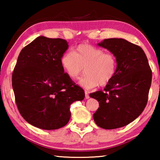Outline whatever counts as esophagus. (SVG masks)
Masks as SVG:
<instances>
[{
  "mask_svg": "<svg viewBox=\"0 0 160 160\" xmlns=\"http://www.w3.org/2000/svg\"><path fill=\"white\" fill-rule=\"evenodd\" d=\"M85 99H89V98H90V95H89V94H88V92L85 91Z\"/></svg>",
  "mask_w": 160,
  "mask_h": 160,
  "instance_id": "esophagus-1",
  "label": "esophagus"
}]
</instances>
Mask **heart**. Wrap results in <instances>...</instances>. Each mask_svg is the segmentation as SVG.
<instances>
[{"label":"heart","instance_id":"b5f03b06","mask_svg":"<svg viewBox=\"0 0 160 160\" xmlns=\"http://www.w3.org/2000/svg\"><path fill=\"white\" fill-rule=\"evenodd\" d=\"M61 65L70 79L75 80L85 72L80 84L85 89L105 86L116 72L117 60L114 54L88 44H80L73 52L66 51L61 58Z\"/></svg>","mask_w":160,"mask_h":160}]
</instances>
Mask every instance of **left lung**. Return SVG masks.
I'll return each mask as SVG.
<instances>
[{
    "mask_svg": "<svg viewBox=\"0 0 160 160\" xmlns=\"http://www.w3.org/2000/svg\"><path fill=\"white\" fill-rule=\"evenodd\" d=\"M98 45L114 54L117 68L104 90L90 94L99 104L93 118L102 128H121L138 117L147 105L152 70L139 46L116 38L106 39Z\"/></svg>",
    "mask_w": 160,
    "mask_h": 160,
    "instance_id": "1",
    "label": "left lung"
}]
</instances>
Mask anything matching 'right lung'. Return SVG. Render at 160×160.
I'll return each instance as SVG.
<instances>
[{
    "instance_id": "add662e5",
    "label": "right lung",
    "mask_w": 160,
    "mask_h": 160,
    "mask_svg": "<svg viewBox=\"0 0 160 160\" xmlns=\"http://www.w3.org/2000/svg\"><path fill=\"white\" fill-rule=\"evenodd\" d=\"M68 48L65 39L39 37L18 56L12 75L16 105L27 122L39 128L66 126L70 104L85 98L83 89L64 73L61 65Z\"/></svg>"
}]
</instances>
